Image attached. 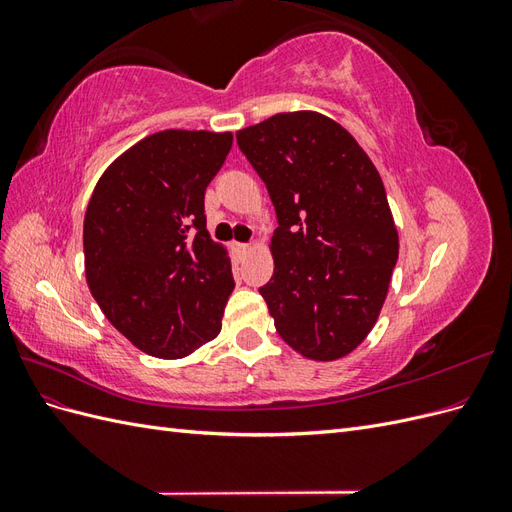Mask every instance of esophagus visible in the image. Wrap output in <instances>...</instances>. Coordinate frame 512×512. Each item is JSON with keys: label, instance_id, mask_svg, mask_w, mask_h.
Instances as JSON below:
<instances>
[{"label": "esophagus", "instance_id": "34e87169", "mask_svg": "<svg viewBox=\"0 0 512 512\" xmlns=\"http://www.w3.org/2000/svg\"><path fill=\"white\" fill-rule=\"evenodd\" d=\"M250 250H252V247H250V245H247V243H235V252H237L239 256L247 254V252H250Z\"/></svg>", "mask_w": 512, "mask_h": 512}]
</instances>
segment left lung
Instances as JSON below:
<instances>
[{
    "label": "left lung",
    "instance_id": "obj_1",
    "mask_svg": "<svg viewBox=\"0 0 512 512\" xmlns=\"http://www.w3.org/2000/svg\"><path fill=\"white\" fill-rule=\"evenodd\" d=\"M265 181L277 226L273 277L260 288L284 342L335 361L374 329L399 256L384 183L352 134L314 111L237 132Z\"/></svg>",
    "mask_w": 512,
    "mask_h": 512
}]
</instances>
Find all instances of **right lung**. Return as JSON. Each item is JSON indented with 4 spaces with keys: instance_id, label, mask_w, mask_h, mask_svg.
<instances>
[{
    "instance_id": "right-lung-1",
    "label": "right lung",
    "mask_w": 512,
    "mask_h": 512,
    "mask_svg": "<svg viewBox=\"0 0 512 512\" xmlns=\"http://www.w3.org/2000/svg\"><path fill=\"white\" fill-rule=\"evenodd\" d=\"M230 132L164 130L119 156L85 213V275L113 327L158 359H181L220 333L230 258L209 237L205 190Z\"/></svg>"
}]
</instances>
